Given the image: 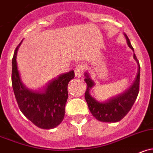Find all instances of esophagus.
Returning <instances> with one entry per match:
<instances>
[{
	"label": "esophagus",
	"instance_id": "obj_1",
	"mask_svg": "<svg viewBox=\"0 0 153 153\" xmlns=\"http://www.w3.org/2000/svg\"><path fill=\"white\" fill-rule=\"evenodd\" d=\"M84 70H85V68H84V65L82 64H77L76 65L75 68H74V72H75V76L76 77H80L82 74H83Z\"/></svg>",
	"mask_w": 153,
	"mask_h": 153
}]
</instances>
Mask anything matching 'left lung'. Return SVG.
Instances as JSON below:
<instances>
[{
  "label": "left lung",
  "mask_w": 153,
  "mask_h": 153,
  "mask_svg": "<svg viewBox=\"0 0 153 153\" xmlns=\"http://www.w3.org/2000/svg\"><path fill=\"white\" fill-rule=\"evenodd\" d=\"M125 36H126L128 46L132 50H134L128 36L126 34H125ZM134 59L138 64V68H139L137 75L134 83L128 89L126 90L123 94L112 97L106 102H99L94 99V97H91L89 91L90 89L94 85V82L89 77V75L85 73V78L84 81L86 82L87 88L85 93V99L88 104L90 112L97 120L104 122V123H116V122L120 121L130 111L132 106L134 104L138 93H139L140 67L139 62L135 54H134Z\"/></svg>",
  "instance_id": "1"
}]
</instances>
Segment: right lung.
<instances>
[{
  "instance_id": "add662e5",
  "label": "right lung",
  "mask_w": 153,
  "mask_h": 153,
  "mask_svg": "<svg viewBox=\"0 0 153 153\" xmlns=\"http://www.w3.org/2000/svg\"><path fill=\"white\" fill-rule=\"evenodd\" d=\"M19 44L12 60V85L16 100L22 113L36 126L51 129L59 126L65 117L68 100V85L74 78L71 71L49 82L42 91L29 89L22 83L17 69L16 56Z\"/></svg>"
}]
</instances>
